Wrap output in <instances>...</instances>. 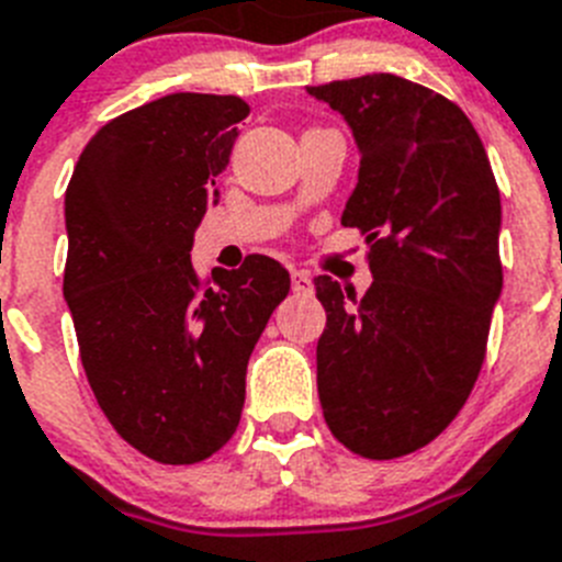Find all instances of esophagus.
<instances>
[{
  "mask_svg": "<svg viewBox=\"0 0 562 562\" xmlns=\"http://www.w3.org/2000/svg\"><path fill=\"white\" fill-rule=\"evenodd\" d=\"M291 288H294L296 294H311V277L305 274V271H300V268H291Z\"/></svg>",
  "mask_w": 562,
  "mask_h": 562,
  "instance_id": "obj_1",
  "label": "esophagus"
}]
</instances>
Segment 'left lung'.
Instances as JSON below:
<instances>
[{"instance_id": "left-lung-1", "label": "left lung", "mask_w": 562, "mask_h": 562, "mask_svg": "<svg viewBox=\"0 0 562 562\" xmlns=\"http://www.w3.org/2000/svg\"><path fill=\"white\" fill-rule=\"evenodd\" d=\"M308 92L353 130L362 160L341 226L364 234L373 274L364 296L314 280L322 413L356 456L402 458L441 436L484 364L501 192L472 121L438 92L393 72Z\"/></svg>"}]
</instances>
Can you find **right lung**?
Returning a JSON list of instances; mask_svg holds the SVG:
<instances>
[{"label":"right lung","instance_id":"right-lung-1","mask_svg":"<svg viewBox=\"0 0 562 562\" xmlns=\"http://www.w3.org/2000/svg\"><path fill=\"white\" fill-rule=\"evenodd\" d=\"M248 104L172 92L92 135L65 194V300L99 407L160 463H198L234 436L246 368L291 277L251 254L237 271L192 266Z\"/></svg>","mask_w":562,"mask_h":562}]
</instances>
